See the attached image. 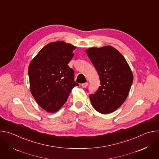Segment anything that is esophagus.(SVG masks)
Here are the masks:
<instances>
[{"label": "esophagus", "instance_id": "1", "mask_svg": "<svg viewBox=\"0 0 159 159\" xmlns=\"http://www.w3.org/2000/svg\"><path fill=\"white\" fill-rule=\"evenodd\" d=\"M82 87H83V88H86L87 87V85H88V83L87 82H85V83H84V84H82Z\"/></svg>", "mask_w": 159, "mask_h": 159}]
</instances>
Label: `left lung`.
I'll list each match as a JSON object with an SVG mask.
<instances>
[{
  "label": "left lung",
  "instance_id": "left-lung-1",
  "mask_svg": "<svg viewBox=\"0 0 159 159\" xmlns=\"http://www.w3.org/2000/svg\"><path fill=\"white\" fill-rule=\"evenodd\" d=\"M86 53L99 76L101 85L89 98L93 107L101 114L118 109L126 100L133 76L124 57L115 48H89Z\"/></svg>",
  "mask_w": 159,
  "mask_h": 159
}]
</instances>
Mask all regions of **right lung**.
<instances>
[{
  "instance_id": "right-lung-1",
  "label": "right lung",
  "mask_w": 159,
  "mask_h": 159,
  "mask_svg": "<svg viewBox=\"0 0 159 159\" xmlns=\"http://www.w3.org/2000/svg\"><path fill=\"white\" fill-rule=\"evenodd\" d=\"M75 47L64 41L52 42L44 47L31 61L28 75L31 93L43 109L58 111L66 102L74 82V72L68 63Z\"/></svg>"
}]
</instances>
